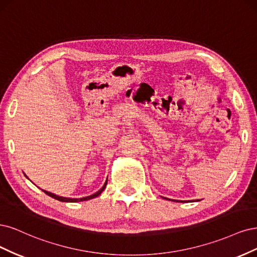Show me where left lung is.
Listing matches in <instances>:
<instances>
[{
    "instance_id": "1",
    "label": "left lung",
    "mask_w": 257,
    "mask_h": 257,
    "mask_svg": "<svg viewBox=\"0 0 257 257\" xmlns=\"http://www.w3.org/2000/svg\"><path fill=\"white\" fill-rule=\"evenodd\" d=\"M163 198H167V197H163ZM167 200H169V201H174V202H177V203H185V202H187V201H178V200H170V198H167ZM200 200H193L192 202H198ZM189 202V201H188Z\"/></svg>"
}]
</instances>
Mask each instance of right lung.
<instances>
[{
    "instance_id": "right-lung-1",
    "label": "right lung",
    "mask_w": 257,
    "mask_h": 257,
    "mask_svg": "<svg viewBox=\"0 0 257 257\" xmlns=\"http://www.w3.org/2000/svg\"><path fill=\"white\" fill-rule=\"evenodd\" d=\"M26 176H27V175H26ZM106 184H107V178H106V180H105L104 185L102 186V188H101L100 190H99V191H97L96 193H94V194H92V195H89V196L81 197V198H70V197H64V196H60V195H56V194H54V193H51V192H49V191H46V190H43V191H44L46 194H48L49 196H51V197L55 198V200H57V201H61V202H68V203H77V202H83V201H88V200H92V198H94V197H97L99 194H101V192H102L103 190L105 189V187H106Z\"/></svg>"
}]
</instances>
